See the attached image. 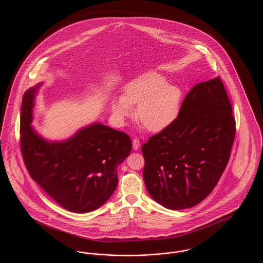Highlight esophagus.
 Wrapping results in <instances>:
<instances>
[{
  "label": "esophagus",
  "mask_w": 263,
  "mask_h": 263,
  "mask_svg": "<svg viewBox=\"0 0 263 263\" xmlns=\"http://www.w3.org/2000/svg\"><path fill=\"white\" fill-rule=\"evenodd\" d=\"M132 145H133V149L135 151H138L140 149V146H141V143H140V140L138 138H135L132 142Z\"/></svg>",
  "instance_id": "obj_1"
}]
</instances>
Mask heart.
Masks as SVG:
<instances>
[{"mask_svg": "<svg viewBox=\"0 0 263 263\" xmlns=\"http://www.w3.org/2000/svg\"><path fill=\"white\" fill-rule=\"evenodd\" d=\"M181 98V89L167 84L164 76L147 72L127 82L122 96L112 97L109 107L114 119L123 123L137 105L138 120L151 132H161L176 119Z\"/></svg>", "mask_w": 263, "mask_h": 263, "instance_id": "1", "label": "heart"}]
</instances>
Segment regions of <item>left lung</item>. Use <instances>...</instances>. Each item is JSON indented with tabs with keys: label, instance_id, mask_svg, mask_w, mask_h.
Instances as JSON below:
<instances>
[{
	"label": "left lung",
	"instance_id": "1",
	"mask_svg": "<svg viewBox=\"0 0 263 263\" xmlns=\"http://www.w3.org/2000/svg\"><path fill=\"white\" fill-rule=\"evenodd\" d=\"M236 133L220 77L191 88L175 121L142 146L151 197L171 210L191 208L218 183Z\"/></svg>",
	"mask_w": 263,
	"mask_h": 263
}]
</instances>
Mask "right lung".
<instances>
[{"instance_id": "1", "label": "right lung", "mask_w": 263, "mask_h": 263, "mask_svg": "<svg viewBox=\"0 0 263 263\" xmlns=\"http://www.w3.org/2000/svg\"><path fill=\"white\" fill-rule=\"evenodd\" d=\"M38 83L25 91L21 115V149L32 179L64 209L97 210L118 184L117 167L132 149L131 139L100 122L80 128L64 140L51 141L32 127Z\"/></svg>"}]
</instances>
